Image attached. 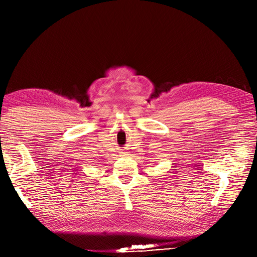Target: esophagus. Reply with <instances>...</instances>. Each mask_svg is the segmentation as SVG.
<instances>
[{
  "mask_svg": "<svg viewBox=\"0 0 257 257\" xmlns=\"http://www.w3.org/2000/svg\"><path fill=\"white\" fill-rule=\"evenodd\" d=\"M121 155L122 157H128V152H122Z\"/></svg>",
  "mask_w": 257,
  "mask_h": 257,
  "instance_id": "obj_1",
  "label": "esophagus"
}]
</instances>
